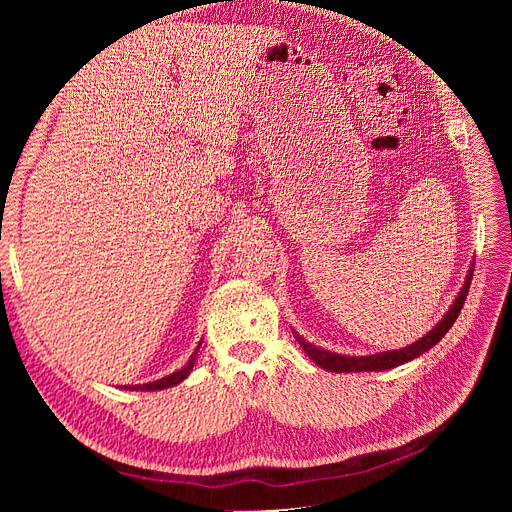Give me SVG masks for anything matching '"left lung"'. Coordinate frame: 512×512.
<instances>
[{
    "instance_id": "8db88e82",
    "label": "left lung",
    "mask_w": 512,
    "mask_h": 512,
    "mask_svg": "<svg viewBox=\"0 0 512 512\" xmlns=\"http://www.w3.org/2000/svg\"><path fill=\"white\" fill-rule=\"evenodd\" d=\"M472 273H474V269H470V273L466 277V284H463L461 292L457 294V299L453 301V305L446 312V316L427 335H423L421 339H418V342H414L406 348L380 352V354H367V356H346V354H337V352L316 348L314 344L305 342V337H301L297 333H294V337H297V342L301 344L305 354L318 367L327 369V371H337V374H348V371H384V369H391V367H399V365H404V363L416 359V356H421L423 352H427L429 348L436 346L440 339L448 333V329L453 327V322L457 320L463 303H466L470 282H472Z\"/></svg>"
}]
</instances>
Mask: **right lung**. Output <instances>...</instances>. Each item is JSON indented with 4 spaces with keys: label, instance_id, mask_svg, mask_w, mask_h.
I'll list each match as a JSON object with an SVG mask.
<instances>
[{
    "label": "right lung",
    "instance_id": "right-lung-1",
    "mask_svg": "<svg viewBox=\"0 0 512 512\" xmlns=\"http://www.w3.org/2000/svg\"><path fill=\"white\" fill-rule=\"evenodd\" d=\"M198 348H200V344H198ZM198 348L190 356V361L185 363L179 371H173V374H170V376H164V378H160L156 382H147V384H130V386H123V389H130V391H162V389H168V386H175V384L183 382L185 378L190 376V371H192V367L196 363Z\"/></svg>",
    "mask_w": 512,
    "mask_h": 512
}]
</instances>
